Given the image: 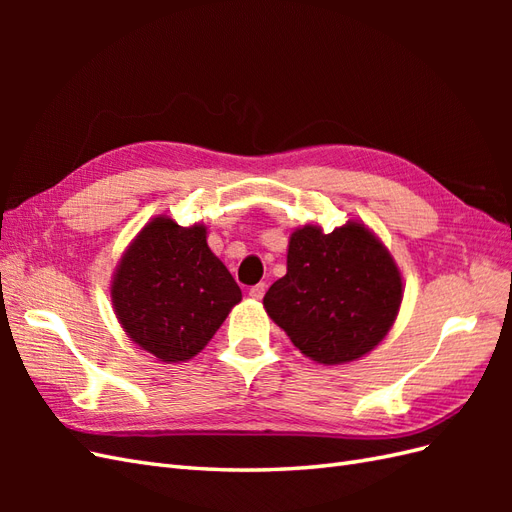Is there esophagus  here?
I'll return each mask as SVG.
<instances>
[{
  "label": "esophagus",
  "instance_id": "1",
  "mask_svg": "<svg viewBox=\"0 0 512 512\" xmlns=\"http://www.w3.org/2000/svg\"><path fill=\"white\" fill-rule=\"evenodd\" d=\"M265 290H267V286L260 282V284H256V286L250 288V297H252V299H262V297H265Z\"/></svg>",
  "mask_w": 512,
  "mask_h": 512
}]
</instances>
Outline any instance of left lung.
Wrapping results in <instances>:
<instances>
[{"label":"left lung","mask_w":512,"mask_h":512,"mask_svg":"<svg viewBox=\"0 0 512 512\" xmlns=\"http://www.w3.org/2000/svg\"><path fill=\"white\" fill-rule=\"evenodd\" d=\"M262 303L305 356L339 365L367 354L389 333L401 277L365 226L348 222L329 235L305 226L292 232L288 271Z\"/></svg>","instance_id":"1"}]
</instances>
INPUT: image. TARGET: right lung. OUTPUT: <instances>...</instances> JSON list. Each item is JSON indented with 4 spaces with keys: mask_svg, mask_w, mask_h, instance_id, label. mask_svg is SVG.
<instances>
[{
    "mask_svg": "<svg viewBox=\"0 0 512 512\" xmlns=\"http://www.w3.org/2000/svg\"><path fill=\"white\" fill-rule=\"evenodd\" d=\"M121 327L164 363L188 361L222 327L241 288L207 245L205 226L156 218L123 256L113 280Z\"/></svg>",
    "mask_w": 512,
    "mask_h": 512,
    "instance_id": "1",
    "label": "right lung"
}]
</instances>
